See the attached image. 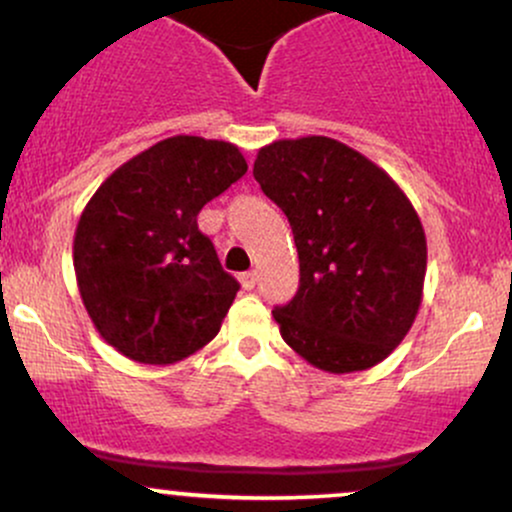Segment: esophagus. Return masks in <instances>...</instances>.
<instances>
[{"label":"esophagus","mask_w":512,"mask_h":512,"mask_svg":"<svg viewBox=\"0 0 512 512\" xmlns=\"http://www.w3.org/2000/svg\"><path fill=\"white\" fill-rule=\"evenodd\" d=\"M240 284H243V289H255V284H257V274L255 272H243L240 274Z\"/></svg>","instance_id":"1"}]
</instances>
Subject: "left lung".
<instances>
[{
    "mask_svg": "<svg viewBox=\"0 0 512 512\" xmlns=\"http://www.w3.org/2000/svg\"><path fill=\"white\" fill-rule=\"evenodd\" d=\"M255 179L289 218L299 291L272 316L286 345L330 374L374 367L423 301L428 245L408 196L372 160L325 136L260 148Z\"/></svg>",
    "mask_w": 512,
    "mask_h": 512,
    "instance_id": "1",
    "label": "left lung"
}]
</instances>
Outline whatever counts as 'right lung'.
<instances>
[{"label": "right lung", "mask_w": 512, "mask_h": 512, "mask_svg": "<svg viewBox=\"0 0 512 512\" xmlns=\"http://www.w3.org/2000/svg\"><path fill=\"white\" fill-rule=\"evenodd\" d=\"M247 172L226 140L174 136L121 165L75 230L77 286L94 328L140 364H174L221 330L240 284L199 211Z\"/></svg>", "instance_id": "obj_1"}]
</instances>
